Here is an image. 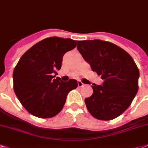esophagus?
I'll use <instances>...</instances> for the list:
<instances>
[{
	"mask_svg": "<svg viewBox=\"0 0 148 148\" xmlns=\"http://www.w3.org/2000/svg\"><path fill=\"white\" fill-rule=\"evenodd\" d=\"M77 85H78V86H79V87H81V86H84V84H83L81 81H80V80H79V81L77 82Z\"/></svg>",
	"mask_w": 148,
	"mask_h": 148,
	"instance_id": "esophagus-1",
	"label": "esophagus"
}]
</instances>
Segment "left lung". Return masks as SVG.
Returning <instances> with one entry per match:
<instances>
[{
  "label": "left lung",
  "instance_id": "1",
  "mask_svg": "<svg viewBox=\"0 0 148 148\" xmlns=\"http://www.w3.org/2000/svg\"><path fill=\"white\" fill-rule=\"evenodd\" d=\"M77 48L104 80L102 85L92 86L93 94L85 99L87 110L97 119H116L129 107L138 90L136 64L124 49L106 41H78Z\"/></svg>",
  "mask_w": 148,
  "mask_h": 148
}]
</instances>
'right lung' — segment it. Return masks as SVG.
Masks as SVG:
<instances>
[{
    "mask_svg": "<svg viewBox=\"0 0 148 148\" xmlns=\"http://www.w3.org/2000/svg\"><path fill=\"white\" fill-rule=\"evenodd\" d=\"M77 46L75 40L49 37L35 44L19 60L13 73L18 99L32 116L42 119L56 116L67 96L77 87L76 80L63 82L55 77L62 68L64 55Z\"/></svg>",
    "mask_w": 148,
    "mask_h": 148,
    "instance_id": "obj_1",
    "label": "right lung"
}]
</instances>
